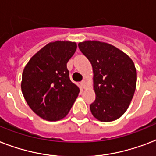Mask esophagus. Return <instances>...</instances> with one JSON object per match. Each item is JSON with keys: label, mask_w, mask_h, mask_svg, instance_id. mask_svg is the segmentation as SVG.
<instances>
[{"label": "esophagus", "mask_w": 156, "mask_h": 156, "mask_svg": "<svg viewBox=\"0 0 156 156\" xmlns=\"http://www.w3.org/2000/svg\"><path fill=\"white\" fill-rule=\"evenodd\" d=\"M80 84H81V87H82L83 89H86V88H87V83H86L85 80L82 81V82L80 83Z\"/></svg>", "instance_id": "obj_1"}]
</instances>
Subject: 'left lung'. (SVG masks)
Masks as SVG:
<instances>
[{"mask_svg": "<svg viewBox=\"0 0 156 156\" xmlns=\"http://www.w3.org/2000/svg\"><path fill=\"white\" fill-rule=\"evenodd\" d=\"M78 48L93 68L95 100L90 112L99 121H115L127 110L135 91L134 64L126 53L106 43L85 41Z\"/></svg>", "mask_w": 156, "mask_h": 156, "instance_id": "left-lung-1", "label": "left lung"}]
</instances>
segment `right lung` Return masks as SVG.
Listing matches in <instances>:
<instances>
[{
    "label": "right lung",
    "instance_id": "right-lung-1",
    "mask_svg": "<svg viewBox=\"0 0 156 156\" xmlns=\"http://www.w3.org/2000/svg\"><path fill=\"white\" fill-rule=\"evenodd\" d=\"M76 43H50L30 58L24 68L22 91L31 110L41 118L56 121L69 113L80 91L69 79L67 62Z\"/></svg>",
    "mask_w": 156,
    "mask_h": 156
}]
</instances>
